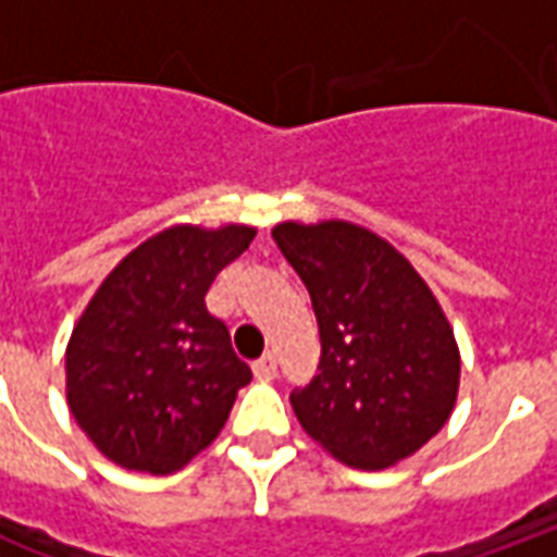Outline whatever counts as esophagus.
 Segmentation results:
<instances>
[{
	"label": "esophagus",
	"mask_w": 557,
	"mask_h": 557,
	"mask_svg": "<svg viewBox=\"0 0 557 557\" xmlns=\"http://www.w3.org/2000/svg\"><path fill=\"white\" fill-rule=\"evenodd\" d=\"M253 375L259 382H271V379L277 375V358H274V355H262V358L253 363Z\"/></svg>",
	"instance_id": "obj_1"
}]
</instances>
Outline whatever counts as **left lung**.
<instances>
[{"instance_id": "obj_1", "label": "left lung", "mask_w": 557, "mask_h": 557, "mask_svg": "<svg viewBox=\"0 0 557 557\" xmlns=\"http://www.w3.org/2000/svg\"><path fill=\"white\" fill-rule=\"evenodd\" d=\"M271 235L319 319V375L289 397L304 432L361 471L414 456L459 394V346L426 280L349 220H286Z\"/></svg>"}]
</instances>
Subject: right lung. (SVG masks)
Returning <instances> with one entry per match:
<instances>
[{
	"label": "right lung",
	"mask_w": 557,
	"mask_h": 557,
	"mask_svg": "<svg viewBox=\"0 0 557 557\" xmlns=\"http://www.w3.org/2000/svg\"><path fill=\"white\" fill-rule=\"evenodd\" d=\"M256 238L253 226L175 223L103 277L65 349L67 409L127 471L172 474L214 442L253 373L206 292Z\"/></svg>",
	"instance_id": "add662e5"
}]
</instances>
